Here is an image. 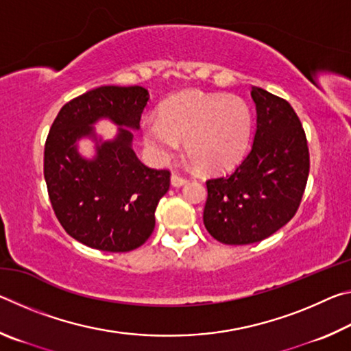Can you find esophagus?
I'll list each match as a JSON object with an SVG mask.
<instances>
[{"label": "esophagus", "mask_w": 351, "mask_h": 351, "mask_svg": "<svg viewBox=\"0 0 351 351\" xmlns=\"http://www.w3.org/2000/svg\"><path fill=\"white\" fill-rule=\"evenodd\" d=\"M170 182H171V186H173V187H182L184 184L187 182V180H186V178H182L180 175L173 173V175H171V178H170Z\"/></svg>", "instance_id": "34e87169"}]
</instances>
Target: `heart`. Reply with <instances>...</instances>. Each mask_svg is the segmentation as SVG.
I'll return each mask as SVG.
<instances>
[{
    "label": "heart",
    "instance_id": "b5f03b06",
    "mask_svg": "<svg viewBox=\"0 0 351 351\" xmlns=\"http://www.w3.org/2000/svg\"><path fill=\"white\" fill-rule=\"evenodd\" d=\"M254 119L245 100L226 94L184 93L162 106L161 116L142 123L144 142L154 156L167 159L184 142L187 156L203 171L235 167L251 142Z\"/></svg>",
    "mask_w": 351,
    "mask_h": 351
}]
</instances>
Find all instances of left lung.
<instances>
[{
	"label": "left lung",
	"mask_w": 351,
	"mask_h": 351,
	"mask_svg": "<svg viewBox=\"0 0 351 351\" xmlns=\"http://www.w3.org/2000/svg\"><path fill=\"white\" fill-rule=\"evenodd\" d=\"M257 130L232 173L209 180L204 226L224 245H251L283 228L304 197L310 153L302 123L287 100L254 86Z\"/></svg>",
	"instance_id": "1"
}]
</instances>
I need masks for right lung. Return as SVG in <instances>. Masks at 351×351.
I'll list each match as a JSON object with an SVG mask.
<instances>
[{
	"instance_id": "1",
	"label": "right lung",
	"mask_w": 351,
	"mask_h": 351,
	"mask_svg": "<svg viewBox=\"0 0 351 351\" xmlns=\"http://www.w3.org/2000/svg\"><path fill=\"white\" fill-rule=\"evenodd\" d=\"M148 99L138 85L99 86L63 105L47 134L45 180L52 209L73 239L99 251L144 245L170 187V171L147 167L132 145ZM102 118L119 127L114 140L97 136L93 123ZM83 137L97 144L91 160L78 152Z\"/></svg>"
}]
</instances>
